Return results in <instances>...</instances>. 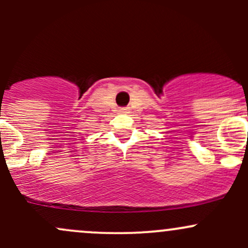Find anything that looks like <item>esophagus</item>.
<instances>
[{"mask_svg":"<svg viewBox=\"0 0 248 248\" xmlns=\"http://www.w3.org/2000/svg\"><path fill=\"white\" fill-rule=\"evenodd\" d=\"M126 110H127V109L122 108V109H120V111H121V112H126Z\"/></svg>","mask_w":248,"mask_h":248,"instance_id":"obj_1","label":"esophagus"}]
</instances>
